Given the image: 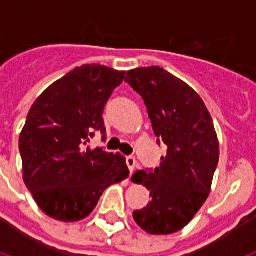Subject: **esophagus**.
I'll return each instance as SVG.
<instances>
[{"label":"esophagus","mask_w":256,"mask_h":256,"mask_svg":"<svg viewBox=\"0 0 256 256\" xmlns=\"http://www.w3.org/2000/svg\"><path fill=\"white\" fill-rule=\"evenodd\" d=\"M126 165H128V169H130V173H133L136 164H137V160H136L133 156H126Z\"/></svg>","instance_id":"esophagus-1"}]
</instances>
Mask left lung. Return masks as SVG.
<instances>
[{
	"instance_id": "1",
	"label": "left lung",
	"mask_w": 256,
	"mask_h": 256,
	"mask_svg": "<svg viewBox=\"0 0 256 256\" xmlns=\"http://www.w3.org/2000/svg\"><path fill=\"white\" fill-rule=\"evenodd\" d=\"M126 82L144 98L158 144L168 146L159 168L133 174V182L142 183L151 198L133 218L150 234H174L209 196L219 160L214 123L201 97L162 68L130 70Z\"/></svg>"
}]
</instances>
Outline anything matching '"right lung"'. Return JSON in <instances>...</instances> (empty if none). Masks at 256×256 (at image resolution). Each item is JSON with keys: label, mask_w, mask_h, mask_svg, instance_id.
I'll return each instance as SVG.
<instances>
[{"label": "right lung", "mask_w": 256, "mask_h": 256, "mask_svg": "<svg viewBox=\"0 0 256 256\" xmlns=\"http://www.w3.org/2000/svg\"><path fill=\"white\" fill-rule=\"evenodd\" d=\"M124 76L104 65L76 68L29 110L19 138L22 180L40 209L56 220L84 219L108 187L130 176L123 155L86 148L94 132L105 134L104 108Z\"/></svg>", "instance_id": "right-lung-1"}]
</instances>
